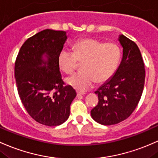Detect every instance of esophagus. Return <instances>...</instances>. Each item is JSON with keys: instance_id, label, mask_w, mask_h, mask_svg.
<instances>
[{"instance_id": "obj_1", "label": "esophagus", "mask_w": 158, "mask_h": 158, "mask_svg": "<svg viewBox=\"0 0 158 158\" xmlns=\"http://www.w3.org/2000/svg\"><path fill=\"white\" fill-rule=\"evenodd\" d=\"M85 93L80 92V91H77V97L78 98H82V95H84Z\"/></svg>"}]
</instances>
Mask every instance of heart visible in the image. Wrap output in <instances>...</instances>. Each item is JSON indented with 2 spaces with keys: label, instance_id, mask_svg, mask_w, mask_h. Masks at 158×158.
I'll return each mask as SVG.
<instances>
[{
  "label": "heart",
  "instance_id": "obj_1",
  "mask_svg": "<svg viewBox=\"0 0 158 158\" xmlns=\"http://www.w3.org/2000/svg\"><path fill=\"white\" fill-rule=\"evenodd\" d=\"M121 58L118 43H103L91 37L82 38L74 43L73 52L62 49L58 55V65L65 73H71L82 62L80 72L66 79L69 85L79 91H85L96 82L101 84L113 76Z\"/></svg>",
  "mask_w": 158,
  "mask_h": 158
}]
</instances>
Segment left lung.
I'll return each mask as SVG.
<instances>
[{
    "instance_id": "left-lung-1",
    "label": "left lung",
    "mask_w": 158,
    "mask_h": 158,
    "mask_svg": "<svg viewBox=\"0 0 158 158\" xmlns=\"http://www.w3.org/2000/svg\"><path fill=\"white\" fill-rule=\"evenodd\" d=\"M123 58L113 77L95 91L98 103L91 111L99 124L112 125L127 119L137 106L145 84V64L137 45L123 34Z\"/></svg>"
}]
</instances>
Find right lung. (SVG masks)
I'll return each instance as SVG.
<instances>
[{
    "label": "right lung",
    "instance_id": "obj_1",
    "mask_svg": "<svg viewBox=\"0 0 158 158\" xmlns=\"http://www.w3.org/2000/svg\"><path fill=\"white\" fill-rule=\"evenodd\" d=\"M64 31L46 29L28 38L15 62V78L22 104L34 120L46 126L63 124L70 115L76 91L66 85L58 55L67 40ZM46 53L48 60L42 59Z\"/></svg>",
    "mask_w": 158,
    "mask_h": 158
}]
</instances>
